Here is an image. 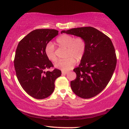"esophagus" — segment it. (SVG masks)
Returning a JSON list of instances; mask_svg holds the SVG:
<instances>
[{
    "instance_id": "34e87169",
    "label": "esophagus",
    "mask_w": 129,
    "mask_h": 129,
    "mask_svg": "<svg viewBox=\"0 0 129 129\" xmlns=\"http://www.w3.org/2000/svg\"><path fill=\"white\" fill-rule=\"evenodd\" d=\"M68 73V72H64V71H62V75H67V74Z\"/></svg>"
}]
</instances>
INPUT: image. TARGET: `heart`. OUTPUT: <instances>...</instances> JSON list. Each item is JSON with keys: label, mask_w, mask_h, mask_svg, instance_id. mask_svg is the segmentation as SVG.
I'll return each instance as SVG.
<instances>
[{"label": "heart", "mask_w": 129, "mask_h": 129, "mask_svg": "<svg viewBox=\"0 0 129 129\" xmlns=\"http://www.w3.org/2000/svg\"><path fill=\"white\" fill-rule=\"evenodd\" d=\"M60 47L67 49L66 57L67 58L59 60L54 66L56 68L67 71L75 66L76 61H80L85 56L86 51V43L81 37L75 38L67 34H63L56 40ZM45 53L48 59L52 62H56L57 58L55 54V49L52 43H48L45 45Z\"/></svg>", "instance_id": "heart-1"}]
</instances>
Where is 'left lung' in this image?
Returning <instances> with one entry per match:
<instances>
[{
	"mask_svg": "<svg viewBox=\"0 0 129 129\" xmlns=\"http://www.w3.org/2000/svg\"><path fill=\"white\" fill-rule=\"evenodd\" d=\"M84 38L86 51L77 68L73 69L76 79L71 82L74 93L82 99H90L105 88L112 78L117 64V57L112 40L106 35L91 27L62 30Z\"/></svg>",
	"mask_w": 129,
	"mask_h": 129,
	"instance_id": "8db88e82",
	"label": "left lung"
}]
</instances>
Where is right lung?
Listing matches in <instances>:
<instances>
[{
  "label": "right lung",
  "instance_id": "add662e5",
  "mask_svg": "<svg viewBox=\"0 0 129 129\" xmlns=\"http://www.w3.org/2000/svg\"><path fill=\"white\" fill-rule=\"evenodd\" d=\"M58 34L56 29L34 30L17 47L14 58L16 77L25 92L35 99L49 97L54 91L56 79L61 75L57 69L45 71L53 67L45 55V45Z\"/></svg>",
  "mask_w": 129,
  "mask_h": 129
}]
</instances>
